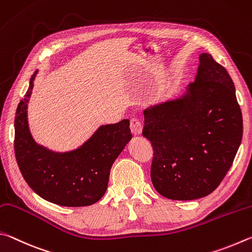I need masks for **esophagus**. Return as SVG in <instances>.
<instances>
[{"mask_svg": "<svg viewBox=\"0 0 252 252\" xmlns=\"http://www.w3.org/2000/svg\"><path fill=\"white\" fill-rule=\"evenodd\" d=\"M130 130L135 136L142 134L143 125H142V122H140L138 118H131L130 119Z\"/></svg>", "mask_w": 252, "mask_h": 252, "instance_id": "esophagus-1", "label": "esophagus"}]
</instances>
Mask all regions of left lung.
Here are the masks:
<instances>
[{"label": "left lung", "mask_w": 252, "mask_h": 252, "mask_svg": "<svg viewBox=\"0 0 252 252\" xmlns=\"http://www.w3.org/2000/svg\"><path fill=\"white\" fill-rule=\"evenodd\" d=\"M144 117L143 135L154 149L151 177L156 190L173 200L213 192L242 139L241 109L226 68L202 53L186 93L146 108Z\"/></svg>", "instance_id": "1"}]
</instances>
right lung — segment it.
<instances>
[{
  "mask_svg": "<svg viewBox=\"0 0 252 252\" xmlns=\"http://www.w3.org/2000/svg\"><path fill=\"white\" fill-rule=\"evenodd\" d=\"M37 70L16 108L14 152L25 182L39 197L65 207L91 206L104 196L110 168L131 139L128 119L103 125L81 147L55 153L35 143L29 128L28 103Z\"/></svg>",
  "mask_w": 252,
  "mask_h": 252,
  "instance_id": "obj_1",
  "label": "right lung"
}]
</instances>
